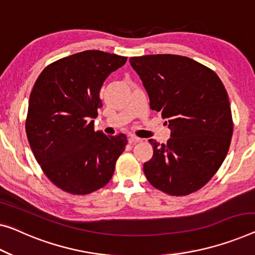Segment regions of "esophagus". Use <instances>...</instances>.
<instances>
[{"label":"esophagus","mask_w":255,"mask_h":255,"mask_svg":"<svg viewBox=\"0 0 255 255\" xmlns=\"http://www.w3.org/2000/svg\"><path fill=\"white\" fill-rule=\"evenodd\" d=\"M129 142H130L131 144H135V143L142 142V138L136 137V136H130V137H129Z\"/></svg>","instance_id":"1"}]
</instances>
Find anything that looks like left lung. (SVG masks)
I'll return each mask as SVG.
<instances>
[{
	"mask_svg": "<svg viewBox=\"0 0 255 255\" xmlns=\"http://www.w3.org/2000/svg\"><path fill=\"white\" fill-rule=\"evenodd\" d=\"M150 108L170 129L167 144L149 139L153 155L143 165L147 181L172 196L203 188L229 150L234 131L227 90L211 68L178 55L131 57Z\"/></svg>",
	"mask_w": 255,
	"mask_h": 255,
	"instance_id": "1",
	"label": "left lung"
}]
</instances>
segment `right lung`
<instances>
[{"mask_svg":"<svg viewBox=\"0 0 255 255\" xmlns=\"http://www.w3.org/2000/svg\"><path fill=\"white\" fill-rule=\"evenodd\" d=\"M127 57L86 50L50 64L34 83L26 134L47 177L72 195H88L109 183L126 135L94 130L106 78Z\"/></svg>","mask_w":255,"mask_h":255,"instance_id":"add662e5","label":"right lung"}]
</instances>
